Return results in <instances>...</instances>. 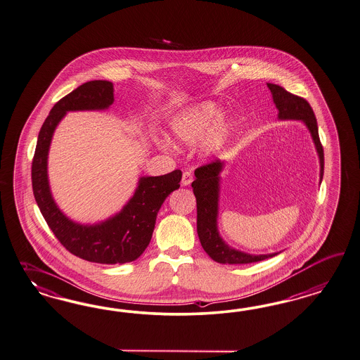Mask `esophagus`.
I'll use <instances>...</instances> for the list:
<instances>
[{
  "label": "esophagus",
  "mask_w": 360,
  "mask_h": 360,
  "mask_svg": "<svg viewBox=\"0 0 360 360\" xmlns=\"http://www.w3.org/2000/svg\"><path fill=\"white\" fill-rule=\"evenodd\" d=\"M193 182V173L191 170H185L182 175V186H188Z\"/></svg>",
  "instance_id": "1"
}]
</instances>
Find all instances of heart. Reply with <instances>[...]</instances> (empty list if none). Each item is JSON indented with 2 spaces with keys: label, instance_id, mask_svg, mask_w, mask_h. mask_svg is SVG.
Returning <instances> with one entry per match:
<instances>
[{
  "label": "heart",
  "instance_id": "b5f03b06",
  "mask_svg": "<svg viewBox=\"0 0 360 360\" xmlns=\"http://www.w3.org/2000/svg\"><path fill=\"white\" fill-rule=\"evenodd\" d=\"M221 109L214 102L193 105L174 117L170 134L179 143L195 145L202 138L206 151L218 149L227 136V124L221 121Z\"/></svg>",
  "mask_w": 360,
  "mask_h": 360
}]
</instances>
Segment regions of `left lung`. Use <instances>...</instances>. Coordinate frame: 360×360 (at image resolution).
<instances>
[{
	"label": "left lung",
	"mask_w": 360,
	"mask_h": 360,
	"mask_svg": "<svg viewBox=\"0 0 360 360\" xmlns=\"http://www.w3.org/2000/svg\"><path fill=\"white\" fill-rule=\"evenodd\" d=\"M273 94V101L278 109L279 120L302 121L309 129L315 149L321 163V182L324 172V154L318 133V124L310 103L302 97L288 93L285 89L275 84H267ZM224 162L217 160L209 165L200 166L194 174L195 181L191 184L194 195L197 198V231L203 250L212 261L224 264H246L273 258L279 252L254 255L236 248H230L218 231V211H219V191H221V173Z\"/></svg>",
	"instance_id": "1"
}]
</instances>
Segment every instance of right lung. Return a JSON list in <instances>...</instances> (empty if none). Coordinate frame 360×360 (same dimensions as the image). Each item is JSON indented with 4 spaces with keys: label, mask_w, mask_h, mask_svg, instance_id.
Returning <instances> with one entry per match:
<instances>
[{
    "label": "right lung",
    "mask_w": 360,
    "mask_h": 360,
    "mask_svg": "<svg viewBox=\"0 0 360 360\" xmlns=\"http://www.w3.org/2000/svg\"><path fill=\"white\" fill-rule=\"evenodd\" d=\"M112 91V82L97 79L60 99L39 130L32 162L33 194L53 234L75 257L102 264H122L142 255L149 246L162 203L179 188L182 178L181 170L160 176H141L134 195L122 210L99 224H77L60 210L48 178V155L54 130L68 112L108 109L114 102Z\"/></svg>",
    "instance_id": "obj_1"
}]
</instances>
